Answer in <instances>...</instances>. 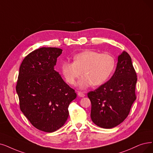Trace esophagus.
<instances>
[{
  "mask_svg": "<svg viewBox=\"0 0 153 153\" xmlns=\"http://www.w3.org/2000/svg\"><path fill=\"white\" fill-rule=\"evenodd\" d=\"M78 95L80 97H84L85 96V95L83 92H82V91H78Z\"/></svg>",
  "mask_w": 153,
  "mask_h": 153,
  "instance_id": "1",
  "label": "esophagus"
}]
</instances>
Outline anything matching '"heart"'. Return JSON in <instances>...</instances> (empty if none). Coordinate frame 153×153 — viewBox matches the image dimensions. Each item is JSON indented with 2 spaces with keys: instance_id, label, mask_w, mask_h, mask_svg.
I'll use <instances>...</instances> for the list:
<instances>
[{
  "instance_id": "b5f03b06",
  "label": "heart",
  "mask_w": 153,
  "mask_h": 153,
  "mask_svg": "<svg viewBox=\"0 0 153 153\" xmlns=\"http://www.w3.org/2000/svg\"><path fill=\"white\" fill-rule=\"evenodd\" d=\"M73 62L63 61L60 70L66 82L75 85L81 74L79 85L86 88L91 84L94 86L102 85L111 76L115 67V59L108 54L87 50L76 54Z\"/></svg>"
}]
</instances>
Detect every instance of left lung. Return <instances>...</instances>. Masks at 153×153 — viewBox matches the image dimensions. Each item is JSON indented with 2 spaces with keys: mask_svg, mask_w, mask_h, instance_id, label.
Listing matches in <instances>:
<instances>
[{
  "mask_svg": "<svg viewBox=\"0 0 153 153\" xmlns=\"http://www.w3.org/2000/svg\"><path fill=\"white\" fill-rule=\"evenodd\" d=\"M137 75L129 54L123 51L113 76L87 95L91 103L90 117L93 123L104 129H111L126 119L136 99Z\"/></svg>",
  "mask_w": 153,
  "mask_h": 153,
  "instance_id": "8db88e82",
  "label": "left lung"
}]
</instances>
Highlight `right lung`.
Instances as JSON below:
<instances>
[{"mask_svg":"<svg viewBox=\"0 0 153 153\" xmlns=\"http://www.w3.org/2000/svg\"><path fill=\"white\" fill-rule=\"evenodd\" d=\"M57 48L42 47L27 55L20 66L16 85L20 108L38 129L53 132L68 119L75 90L54 70L62 53Z\"/></svg>","mask_w":153,"mask_h":153,"instance_id":"1","label":"right lung"}]
</instances>
